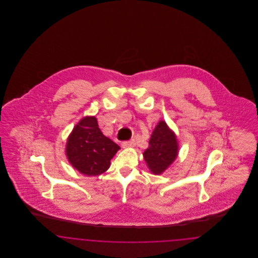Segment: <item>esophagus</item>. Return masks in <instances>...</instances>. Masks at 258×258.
I'll return each mask as SVG.
<instances>
[{"mask_svg": "<svg viewBox=\"0 0 258 258\" xmlns=\"http://www.w3.org/2000/svg\"><path fill=\"white\" fill-rule=\"evenodd\" d=\"M135 145V139H132V140H128V141H124L122 144V147L123 148H131L134 147Z\"/></svg>", "mask_w": 258, "mask_h": 258, "instance_id": "obj_1", "label": "esophagus"}]
</instances>
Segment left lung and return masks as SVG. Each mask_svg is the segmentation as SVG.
I'll return each mask as SVG.
<instances>
[{
	"instance_id": "left-lung-1",
	"label": "left lung",
	"mask_w": 258,
	"mask_h": 258,
	"mask_svg": "<svg viewBox=\"0 0 258 258\" xmlns=\"http://www.w3.org/2000/svg\"><path fill=\"white\" fill-rule=\"evenodd\" d=\"M177 137L164 121H160L143 153L150 171L160 175L165 171L178 155Z\"/></svg>"
}]
</instances>
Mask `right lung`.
<instances>
[{
  "instance_id": "1",
  "label": "right lung",
  "mask_w": 258,
  "mask_h": 258,
  "mask_svg": "<svg viewBox=\"0 0 258 258\" xmlns=\"http://www.w3.org/2000/svg\"><path fill=\"white\" fill-rule=\"evenodd\" d=\"M120 147L98 127L97 118L87 116L75 125L66 146L68 160L76 170L97 176L106 171L110 160Z\"/></svg>"
}]
</instances>
